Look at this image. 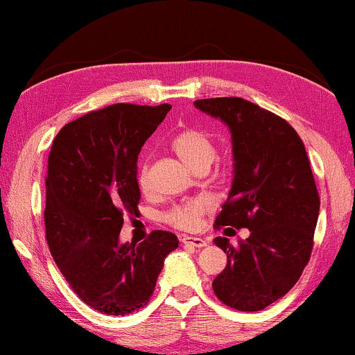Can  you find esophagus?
<instances>
[{
  "label": "esophagus",
  "instance_id": "esophagus-1",
  "mask_svg": "<svg viewBox=\"0 0 355 355\" xmlns=\"http://www.w3.org/2000/svg\"><path fill=\"white\" fill-rule=\"evenodd\" d=\"M182 242L183 244L187 245H191V248H205L208 242H206L205 239H201V237H195V236H183L182 237Z\"/></svg>",
  "mask_w": 355,
  "mask_h": 355
}]
</instances>
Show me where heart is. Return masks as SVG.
Masks as SVG:
<instances>
[{"label": "heart", "instance_id": "1", "mask_svg": "<svg viewBox=\"0 0 355 355\" xmlns=\"http://www.w3.org/2000/svg\"><path fill=\"white\" fill-rule=\"evenodd\" d=\"M172 149L193 172L198 168H209V165L216 159V147L209 141V137L196 129H185L178 132L172 141ZM139 185L144 190L149 187L147 170H142L139 175ZM211 209H213V201L208 196H195L175 205L172 209L167 211L164 219L178 230L191 231L200 226L201 216L209 213Z\"/></svg>", "mask_w": 355, "mask_h": 355}]
</instances>
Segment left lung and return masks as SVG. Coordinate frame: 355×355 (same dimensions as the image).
Returning a JSON list of instances; mask_svg holds the SVG:
<instances>
[{"label":"left lung","mask_w":355,"mask_h":355,"mask_svg":"<svg viewBox=\"0 0 355 355\" xmlns=\"http://www.w3.org/2000/svg\"><path fill=\"white\" fill-rule=\"evenodd\" d=\"M196 110L223 121L232 142V185L214 227H248L227 254L213 290L227 306L259 311L293 288L313 249L320 195L298 132L280 116L242 98L196 100Z\"/></svg>","instance_id":"left-lung-1"}]
</instances>
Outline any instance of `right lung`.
I'll return each instance as SVG.
<instances>
[{"mask_svg":"<svg viewBox=\"0 0 355 355\" xmlns=\"http://www.w3.org/2000/svg\"><path fill=\"white\" fill-rule=\"evenodd\" d=\"M172 105H113L71 121L53 139L46 177V237L62 275L88 306L125 316L144 308L177 236L154 231L121 244L124 213L141 198L137 157Z\"/></svg>","mask_w":355,"mask_h":355,"instance_id":"obj_1","label":"right lung"}]
</instances>
